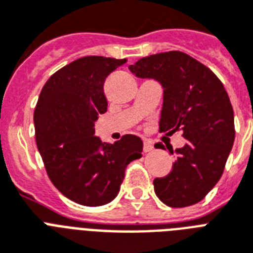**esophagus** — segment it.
<instances>
[{
  "mask_svg": "<svg viewBox=\"0 0 253 253\" xmlns=\"http://www.w3.org/2000/svg\"><path fill=\"white\" fill-rule=\"evenodd\" d=\"M154 150V146H152V142L150 140H144V144H143V151L144 152H150V151Z\"/></svg>",
  "mask_w": 253,
  "mask_h": 253,
  "instance_id": "34e87169",
  "label": "esophagus"
}]
</instances>
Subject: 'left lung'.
Returning <instances> with one entry per match:
<instances>
[{
  "mask_svg": "<svg viewBox=\"0 0 253 253\" xmlns=\"http://www.w3.org/2000/svg\"><path fill=\"white\" fill-rule=\"evenodd\" d=\"M128 69L135 76L162 83L159 131L172 135L180 130L188 140L174 152L172 170L154 180L156 196L170 208L200 202L222 177L235 140L234 110L222 81L181 51L142 57Z\"/></svg>",
  "mask_w": 253,
  "mask_h": 253,
  "instance_id": "obj_1",
  "label": "left lung"
}]
</instances>
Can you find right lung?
Segmentation results:
<instances>
[{
  "mask_svg": "<svg viewBox=\"0 0 253 253\" xmlns=\"http://www.w3.org/2000/svg\"><path fill=\"white\" fill-rule=\"evenodd\" d=\"M127 59L85 56L49 77L34 111L38 150L49 180L61 194L85 206L114 200L126 167L142 156L143 142L123 135L114 144L94 135L107 110L103 84Z\"/></svg>",
  "mask_w": 253,
  "mask_h": 253,
  "instance_id": "add662e5",
  "label": "right lung"
}]
</instances>
